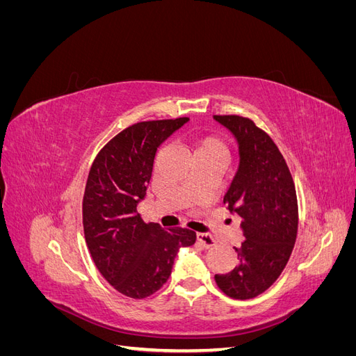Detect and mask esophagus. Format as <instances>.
<instances>
[{"mask_svg": "<svg viewBox=\"0 0 356 356\" xmlns=\"http://www.w3.org/2000/svg\"><path fill=\"white\" fill-rule=\"evenodd\" d=\"M196 238H197V242L203 245V248H212V246H215V239L212 238L211 234L197 233Z\"/></svg>", "mask_w": 356, "mask_h": 356, "instance_id": "34e87169", "label": "esophagus"}]
</instances>
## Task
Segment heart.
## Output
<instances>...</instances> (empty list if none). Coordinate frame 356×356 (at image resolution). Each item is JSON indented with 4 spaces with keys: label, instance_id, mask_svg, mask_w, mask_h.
<instances>
[{
    "label": "heart",
    "instance_id": "1",
    "mask_svg": "<svg viewBox=\"0 0 356 356\" xmlns=\"http://www.w3.org/2000/svg\"><path fill=\"white\" fill-rule=\"evenodd\" d=\"M193 145H195V154L208 153V154L220 156L221 159L227 157V145H225V143L220 136H215V135L202 136V138H197Z\"/></svg>",
    "mask_w": 356,
    "mask_h": 356
}]
</instances>
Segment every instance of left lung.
Returning <instances> with one entry per match:
<instances>
[{
	"label": "left lung",
	"mask_w": 356,
	"mask_h": 356,
	"mask_svg": "<svg viewBox=\"0 0 356 356\" xmlns=\"http://www.w3.org/2000/svg\"><path fill=\"white\" fill-rule=\"evenodd\" d=\"M238 139L239 169L224 204L242 218L245 241L239 264L215 282L225 296L248 300L263 294L281 276L297 239L298 204L294 179L273 139L251 118L213 115Z\"/></svg>",
	"instance_id": "1"
}]
</instances>
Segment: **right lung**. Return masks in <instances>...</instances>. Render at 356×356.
<instances>
[{
    "mask_svg": "<svg viewBox=\"0 0 356 356\" xmlns=\"http://www.w3.org/2000/svg\"><path fill=\"white\" fill-rule=\"evenodd\" d=\"M187 117L139 122L117 134L95 157L83 197V227L95 266L118 293L145 298L163 286L181 246L196 233L144 222L136 211L152 178L157 147Z\"/></svg>",
    "mask_w": 356,
    "mask_h": 356,
    "instance_id": "1",
    "label": "right lung"
}]
</instances>
